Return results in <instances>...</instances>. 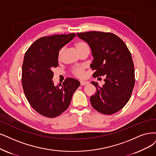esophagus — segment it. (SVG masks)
<instances>
[{
    "mask_svg": "<svg viewBox=\"0 0 156 156\" xmlns=\"http://www.w3.org/2000/svg\"><path fill=\"white\" fill-rule=\"evenodd\" d=\"M89 82L87 81H80V85H87L89 84Z\"/></svg>",
    "mask_w": 156,
    "mask_h": 156,
    "instance_id": "34e87169",
    "label": "esophagus"
}]
</instances>
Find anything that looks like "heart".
Returning <instances> with one entry per match:
<instances>
[{
	"mask_svg": "<svg viewBox=\"0 0 156 156\" xmlns=\"http://www.w3.org/2000/svg\"><path fill=\"white\" fill-rule=\"evenodd\" d=\"M75 47L76 48V50L79 53V54H81L83 52L89 51V44L84 41H78L75 44ZM65 50V48H62L58 53V59H60L62 56L63 51ZM85 68L84 67H78L73 68L72 70V73L75 76L78 78H83L85 76Z\"/></svg>",
	"mask_w": 156,
	"mask_h": 156,
	"instance_id": "obj_1",
	"label": "heart"
}]
</instances>
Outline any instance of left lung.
<instances>
[{"label":"left lung","instance_id":"left-lung-1","mask_svg":"<svg viewBox=\"0 0 156 156\" xmlns=\"http://www.w3.org/2000/svg\"><path fill=\"white\" fill-rule=\"evenodd\" d=\"M87 42L94 59L90 67L94 78L104 76L105 84L100 87L92 82L96 93L90 96L93 107L103 114L120 111L129 101L135 84L134 63L130 52L123 40L111 33L89 31L77 33Z\"/></svg>","mask_w":156,"mask_h":156}]
</instances>
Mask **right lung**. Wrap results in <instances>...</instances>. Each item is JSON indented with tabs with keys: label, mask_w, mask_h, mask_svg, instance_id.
Instances as JSON below:
<instances>
[{
	"label": "right lung",
	"mask_w": 156,
	"mask_h": 156,
	"mask_svg": "<svg viewBox=\"0 0 156 156\" xmlns=\"http://www.w3.org/2000/svg\"><path fill=\"white\" fill-rule=\"evenodd\" d=\"M75 36L70 33L41 37L26 52L22 68V87L31 106L44 116L53 118L64 112L80 85L72 78L56 86L52 80L53 69L58 66L59 51Z\"/></svg>",
	"instance_id": "obj_1"
}]
</instances>
